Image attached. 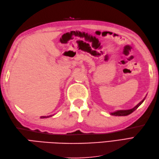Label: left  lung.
<instances>
[{
  "label": "left lung",
  "instance_id": "8db88e82",
  "mask_svg": "<svg viewBox=\"0 0 159 159\" xmlns=\"http://www.w3.org/2000/svg\"><path fill=\"white\" fill-rule=\"evenodd\" d=\"M146 96L140 102L138 103L135 107H134L133 108H132L130 109H126V110H117L116 111H113V112H111L110 113L111 116H128V115H130V113H132L133 112V111H135L138 107H139L141 104L143 102V101L146 99Z\"/></svg>",
  "mask_w": 159,
  "mask_h": 159
}]
</instances>
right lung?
<instances>
[{
    "mask_svg": "<svg viewBox=\"0 0 159 159\" xmlns=\"http://www.w3.org/2000/svg\"><path fill=\"white\" fill-rule=\"evenodd\" d=\"M52 116H42L41 118H47V117H51Z\"/></svg>",
    "mask_w": 159,
    "mask_h": 159,
    "instance_id": "obj_1",
    "label": "right lung"
}]
</instances>
